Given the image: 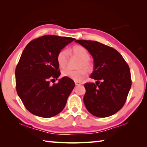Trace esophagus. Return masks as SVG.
<instances>
[{"label":"esophagus","mask_w":147,"mask_h":147,"mask_svg":"<svg viewBox=\"0 0 147 147\" xmlns=\"http://www.w3.org/2000/svg\"><path fill=\"white\" fill-rule=\"evenodd\" d=\"M75 85L77 86V85H82V83L78 82H75Z\"/></svg>","instance_id":"esophagus-1"}]
</instances>
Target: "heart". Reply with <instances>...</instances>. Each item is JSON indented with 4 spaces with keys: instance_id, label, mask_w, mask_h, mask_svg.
Returning a JSON list of instances; mask_svg holds the SVG:
<instances>
[{
    "instance_id": "1",
    "label": "heart",
    "mask_w": 147,
    "mask_h": 147,
    "mask_svg": "<svg viewBox=\"0 0 147 147\" xmlns=\"http://www.w3.org/2000/svg\"><path fill=\"white\" fill-rule=\"evenodd\" d=\"M73 54L78 58L80 62L77 65L78 70H71L69 69H65L62 72V76L68 78L74 82H82L86 77V71H90L92 69V64L90 61V54L87 50L82 46H74L71 49ZM57 61L59 67L64 69L67 66L68 63V53L65 50H61L58 53L57 56ZM81 69H80V68ZM82 68L85 69V70Z\"/></svg>"
}]
</instances>
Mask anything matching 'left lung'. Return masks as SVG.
<instances>
[{"mask_svg": "<svg viewBox=\"0 0 147 147\" xmlns=\"http://www.w3.org/2000/svg\"><path fill=\"white\" fill-rule=\"evenodd\" d=\"M93 58L94 69L90 78L96 83H86L84 104L90 113L106 117L123 107L131 86L129 65L116 50L96 41L78 40Z\"/></svg>", "mask_w": 147, "mask_h": 147, "instance_id": "1", "label": "left lung"}]
</instances>
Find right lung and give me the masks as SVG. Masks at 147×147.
Segmentation results:
<instances>
[{"instance_id": "1", "label": "right lung", "mask_w": 147, "mask_h": 147, "mask_svg": "<svg viewBox=\"0 0 147 147\" xmlns=\"http://www.w3.org/2000/svg\"><path fill=\"white\" fill-rule=\"evenodd\" d=\"M74 38L45 35L34 39L22 53L16 68V88L24 107L37 116L49 118L63 110L75 84L60 76L58 53Z\"/></svg>"}]
</instances>
